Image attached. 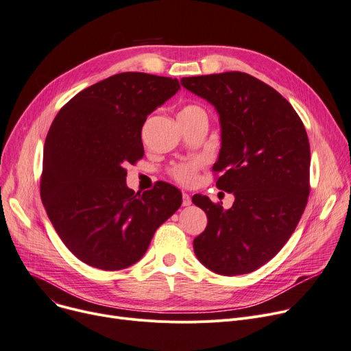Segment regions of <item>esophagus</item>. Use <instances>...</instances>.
<instances>
[{
	"instance_id": "esophagus-1",
	"label": "esophagus",
	"mask_w": 351,
	"mask_h": 351,
	"mask_svg": "<svg viewBox=\"0 0 351 351\" xmlns=\"http://www.w3.org/2000/svg\"><path fill=\"white\" fill-rule=\"evenodd\" d=\"M192 203V197H191V195L189 193H182V204L183 206H189Z\"/></svg>"
}]
</instances>
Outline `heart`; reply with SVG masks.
I'll list each match as a JSON object with an SVG mask.
<instances>
[{
  "label": "heart",
  "instance_id": "1",
  "mask_svg": "<svg viewBox=\"0 0 351 351\" xmlns=\"http://www.w3.org/2000/svg\"><path fill=\"white\" fill-rule=\"evenodd\" d=\"M195 114L206 115L204 110L196 104H188L179 111V115H195ZM202 163L203 162L200 159H189V160L179 162L169 169V175L175 182L183 186L193 184L196 182L197 172L202 168Z\"/></svg>",
  "mask_w": 351,
  "mask_h": 351
}]
</instances>
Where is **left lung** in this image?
I'll list each match as a JSON object with an SVG mask.
<instances>
[{
	"label": "left lung",
	"instance_id": "1",
	"mask_svg": "<svg viewBox=\"0 0 351 351\" xmlns=\"http://www.w3.org/2000/svg\"><path fill=\"white\" fill-rule=\"evenodd\" d=\"M180 84L220 115L216 186L236 197L228 210L207 196L192 197L207 215L195 254L220 275L252 272L287 244L306 207L311 147L305 125L275 88L243 72L183 77Z\"/></svg>",
	"mask_w": 351,
	"mask_h": 351
}]
</instances>
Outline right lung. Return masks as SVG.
Here are the masks:
<instances>
[{
  "mask_svg": "<svg viewBox=\"0 0 351 351\" xmlns=\"http://www.w3.org/2000/svg\"><path fill=\"white\" fill-rule=\"evenodd\" d=\"M180 88L178 79L139 72L114 75L67 101L43 149L40 197L64 245L104 271L143 258L156 228L182 204L175 186L127 188L125 163L144 156L147 117Z\"/></svg>",
  "mask_w": 351,
  "mask_h": 351,
  "instance_id": "add662e5",
  "label": "right lung"
}]
</instances>
